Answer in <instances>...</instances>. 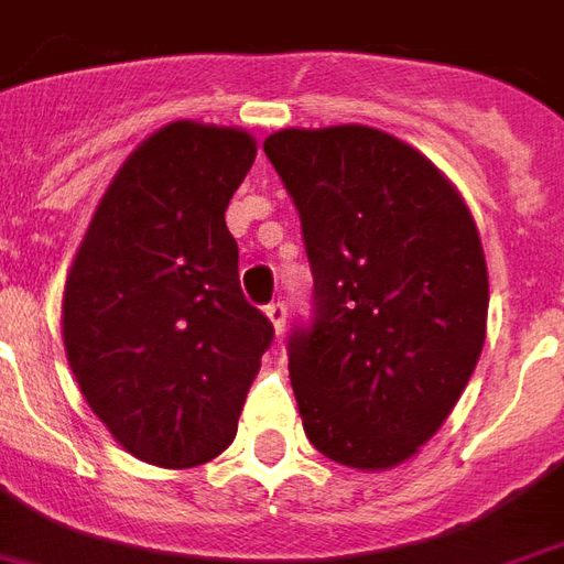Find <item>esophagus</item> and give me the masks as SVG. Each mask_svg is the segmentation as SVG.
<instances>
[{
    "mask_svg": "<svg viewBox=\"0 0 564 564\" xmlns=\"http://www.w3.org/2000/svg\"><path fill=\"white\" fill-rule=\"evenodd\" d=\"M267 317H270V324H273V329H276V336H282V329H285V321H288V308L285 303H270V306L264 308Z\"/></svg>",
    "mask_w": 564,
    "mask_h": 564,
    "instance_id": "1",
    "label": "esophagus"
}]
</instances>
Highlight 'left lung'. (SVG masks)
Listing matches in <instances>:
<instances>
[{
  "instance_id": "left-lung-1",
  "label": "left lung",
  "mask_w": 564,
  "mask_h": 564,
  "mask_svg": "<svg viewBox=\"0 0 564 564\" xmlns=\"http://www.w3.org/2000/svg\"><path fill=\"white\" fill-rule=\"evenodd\" d=\"M264 154L315 276L312 317L288 336L306 437L345 467H395L437 434L485 345L476 219L431 160L375 127H288Z\"/></svg>"
}]
</instances>
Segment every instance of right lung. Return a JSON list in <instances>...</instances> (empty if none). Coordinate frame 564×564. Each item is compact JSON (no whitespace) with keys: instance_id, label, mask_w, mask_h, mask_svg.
Returning a JSON list of instances; mask_svg holds the SVG:
<instances>
[{"instance_id":"add662e5","label":"right lung","mask_w":564,"mask_h":564,"mask_svg":"<svg viewBox=\"0 0 564 564\" xmlns=\"http://www.w3.org/2000/svg\"><path fill=\"white\" fill-rule=\"evenodd\" d=\"M256 160L237 127L175 121L127 156L65 282L67 362L112 437L156 467L217 458L273 341L226 207Z\"/></svg>"}]
</instances>
